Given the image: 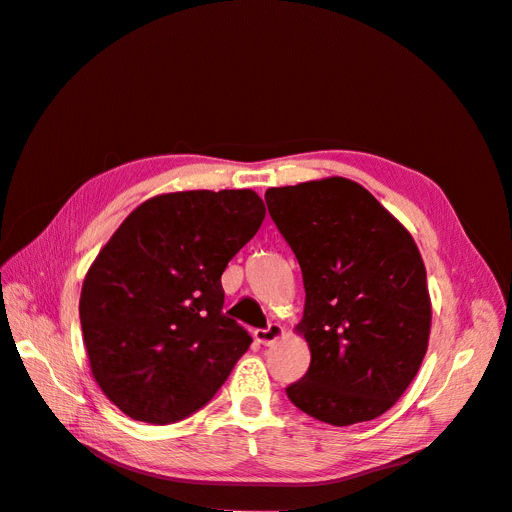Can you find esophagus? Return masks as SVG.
I'll return each instance as SVG.
<instances>
[{"instance_id": "34e87169", "label": "esophagus", "mask_w": 512, "mask_h": 512, "mask_svg": "<svg viewBox=\"0 0 512 512\" xmlns=\"http://www.w3.org/2000/svg\"><path fill=\"white\" fill-rule=\"evenodd\" d=\"M284 327L282 324H277V322H273V324H269L267 329H258V331H254V337H256V342L258 344H262V346H269V344H273V342H277V339L280 337H284Z\"/></svg>"}]
</instances>
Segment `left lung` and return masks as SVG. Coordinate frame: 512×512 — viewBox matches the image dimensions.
<instances>
[{"label": "left lung", "instance_id": "obj_1", "mask_svg": "<svg viewBox=\"0 0 512 512\" xmlns=\"http://www.w3.org/2000/svg\"><path fill=\"white\" fill-rule=\"evenodd\" d=\"M267 207L299 260L312 352L288 399L322 423L371 421L404 395L421 367L431 299L406 226L344 177L269 188Z\"/></svg>", "mask_w": 512, "mask_h": 512}]
</instances>
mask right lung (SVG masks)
Returning a JSON list of instances; mask_svg holds the SVG:
<instances>
[{"label":"right lung","instance_id":"add662e5","mask_svg":"<svg viewBox=\"0 0 512 512\" xmlns=\"http://www.w3.org/2000/svg\"><path fill=\"white\" fill-rule=\"evenodd\" d=\"M265 203L252 190L145 200L85 275L79 314L102 393L134 421L168 425L218 393L252 337L228 318L222 273Z\"/></svg>","mask_w":512,"mask_h":512}]
</instances>
